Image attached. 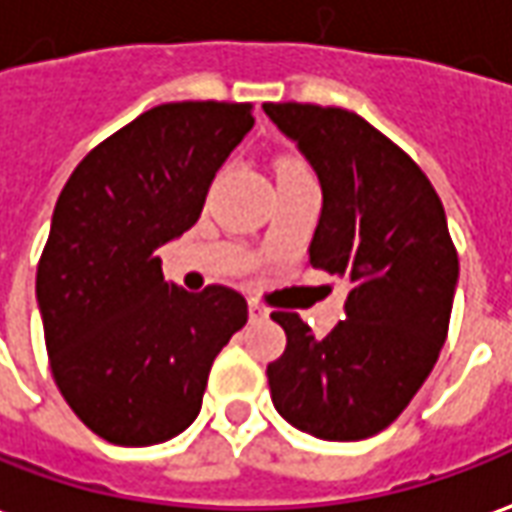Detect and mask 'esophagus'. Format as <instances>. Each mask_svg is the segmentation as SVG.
Returning a JSON list of instances; mask_svg holds the SVG:
<instances>
[{"instance_id": "esophagus-1", "label": "esophagus", "mask_w": 512, "mask_h": 512, "mask_svg": "<svg viewBox=\"0 0 512 512\" xmlns=\"http://www.w3.org/2000/svg\"><path fill=\"white\" fill-rule=\"evenodd\" d=\"M266 316V307L257 305V302H249V318H252V321H263Z\"/></svg>"}]
</instances>
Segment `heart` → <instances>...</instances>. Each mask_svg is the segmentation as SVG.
I'll list each match as a JSON object with an SVG mask.
<instances>
[{
  "instance_id": "heart-1",
  "label": "heart",
  "mask_w": 512,
  "mask_h": 512,
  "mask_svg": "<svg viewBox=\"0 0 512 512\" xmlns=\"http://www.w3.org/2000/svg\"><path fill=\"white\" fill-rule=\"evenodd\" d=\"M302 171H307L305 166H302L299 160H291V157H288V160H280V166H277V177H280V174H302Z\"/></svg>"
}]
</instances>
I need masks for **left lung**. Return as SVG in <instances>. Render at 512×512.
I'll return each mask as SVG.
<instances>
[{
  "label": "left lung",
  "mask_w": 512,
  "mask_h": 512,
  "mask_svg": "<svg viewBox=\"0 0 512 512\" xmlns=\"http://www.w3.org/2000/svg\"><path fill=\"white\" fill-rule=\"evenodd\" d=\"M321 185L310 266L349 282L346 318L316 338L296 313H271L285 352L268 363L271 402L321 441L385 430L430 377L449 330L457 252L424 171L341 107L266 102Z\"/></svg>",
  "instance_id": "1"
}]
</instances>
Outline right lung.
Here are the masks:
<instances>
[{"instance_id":"add662e5","label":"right lung","mask_w":512,"mask_h":512,"mask_svg":"<svg viewBox=\"0 0 512 512\" xmlns=\"http://www.w3.org/2000/svg\"><path fill=\"white\" fill-rule=\"evenodd\" d=\"M252 105L169 102L88 152L60 191L35 296L63 399L99 438L152 446L202 410L210 366L246 299L163 280L157 249L191 230Z\"/></svg>"}]
</instances>
